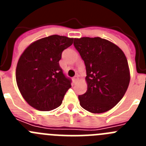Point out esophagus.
Segmentation results:
<instances>
[{"label": "esophagus", "instance_id": "esophagus-1", "mask_svg": "<svg viewBox=\"0 0 146 146\" xmlns=\"http://www.w3.org/2000/svg\"><path fill=\"white\" fill-rule=\"evenodd\" d=\"M78 79H79V77H78V76H74V77H73V82H76L77 80H78Z\"/></svg>", "mask_w": 146, "mask_h": 146}]
</instances>
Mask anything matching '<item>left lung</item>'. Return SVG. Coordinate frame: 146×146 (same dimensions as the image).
Returning <instances> with one entry per match:
<instances>
[{"instance_id":"obj_1","label":"left lung","mask_w":146,"mask_h":146,"mask_svg":"<svg viewBox=\"0 0 146 146\" xmlns=\"http://www.w3.org/2000/svg\"><path fill=\"white\" fill-rule=\"evenodd\" d=\"M74 45L86 68V92L78 96L80 106L92 113L111 110L128 88L130 72L124 53L100 37L74 38Z\"/></svg>"}]
</instances>
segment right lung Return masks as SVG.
I'll return each mask as SVG.
<instances>
[{
	"instance_id": "right-lung-1",
	"label": "right lung",
	"mask_w": 146,
	"mask_h": 146,
	"mask_svg": "<svg viewBox=\"0 0 146 146\" xmlns=\"http://www.w3.org/2000/svg\"><path fill=\"white\" fill-rule=\"evenodd\" d=\"M73 40L58 35L40 38L31 44L19 58L17 84L24 99L35 109L49 111L57 108L72 86L59 60Z\"/></svg>"
}]
</instances>
